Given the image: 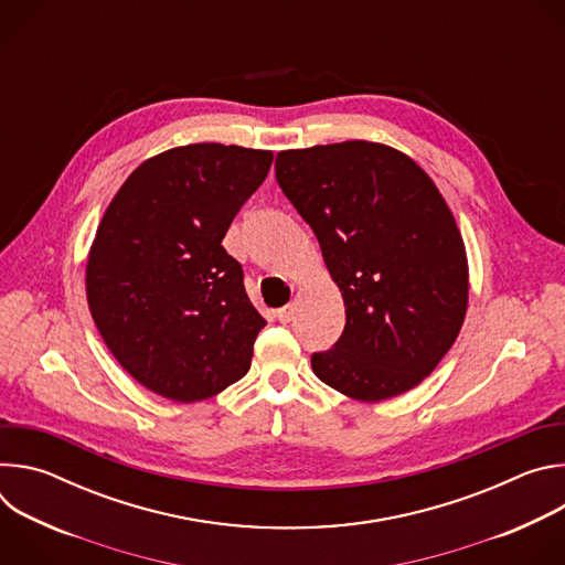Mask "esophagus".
Listing matches in <instances>:
<instances>
[{"mask_svg":"<svg viewBox=\"0 0 565 565\" xmlns=\"http://www.w3.org/2000/svg\"><path fill=\"white\" fill-rule=\"evenodd\" d=\"M292 312H295V308H292V303H288V306L277 310V319L281 321V324H288V321L292 319Z\"/></svg>","mask_w":565,"mask_h":565,"instance_id":"34e87169","label":"esophagus"}]
</instances>
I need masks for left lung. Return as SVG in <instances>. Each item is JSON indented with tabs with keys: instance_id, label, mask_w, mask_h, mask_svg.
I'll return each mask as SVG.
<instances>
[{
	"instance_id": "1",
	"label": "left lung",
	"mask_w": 565,
	"mask_h": 565,
	"mask_svg": "<svg viewBox=\"0 0 565 565\" xmlns=\"http://www.w3.org/2000/svg\"><path fill=\"white\" fill-rule=\"evenodd\" d=\"M275 172L347 308L338 344L310 358L315 375L360 402L412 391L456 342L469 301L465 244L436 183L369 140L279 151Z\"/></svg>"
}]
</instances>
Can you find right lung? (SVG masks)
<instances>
[{
  "mask_svg": "<svg viewBox=\"0 0 565 565\" xmlns=\"http://www.w3.org/2000/svg\"><path fill=\"white\" fill-rule=\"evenodd\" d=\"M270 166V149L174 147L140 163L105 210L87 301L107 349L145 388L188 405L248 373L266 319L221 241Z\"/></svg>",
  "mask_w": 565,
  "mask_h": 565,
  "instance_id": "1",
  "label": "right lung"
}]
</instances>
